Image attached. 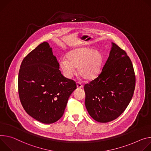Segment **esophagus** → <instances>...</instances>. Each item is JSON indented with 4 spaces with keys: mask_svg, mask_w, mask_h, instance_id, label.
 Returning a JSON list of instances; mask_svg holds the SVG:
<instances>
[{
    "mask_svg": "<svg viewBox=\"0 0 151 151\" xmlns=\"http://www.w3.org/2000/svg\"><path fill=\"white\" fill-rule=\"evenodd\" d=\"M76 85H77V88H78V89H81V88H83V85L80 83H76Z\"/></svg>",
    "mask_w": 151,
    "mask_h": 151,
    "instance_id": "1",
    "label": "esophagus"
}]
</instances>
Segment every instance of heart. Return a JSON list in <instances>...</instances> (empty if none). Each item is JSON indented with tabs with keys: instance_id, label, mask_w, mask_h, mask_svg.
Listing matches in <instances>:
<instances>
[{
	"instance_id": "b5f03b06",
	"label": "heart",
	"mask_w": 151,
	"mask_h": 151,
	"mask_svg": "<svg viewBox=\"0 0 151 151\" xmlns=\"http://www.w3.org/2000/svg\"><path fill=\"white\" fill-rule=\"evenodd\" d=\"M66 59L61 58L59 65L63 75L70 78L77 68L79 76L86 80H92L99 74L103 62L102 55L94 48L82 47L73 48L66 54Z\"/></svg>"
}]
</instances>
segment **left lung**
I'll use <instances>...</instances> for the list:
<instances>
[{"label": "left lung", "mask_w": 151, "mask_h": 151, "mask_svg": "<svg viewBox=\"0 0 151 151\" xmlns=\"http://www.w3.org/2000/svg\"><path fill=\"white\" fill-rule=\"evenodd\" d=\"M136 85V77L129 58L111 42L109 56L98 77L84 86L85 106L96 121H112L129 104Z\"/></svg>", "instance_id": "obj_1"}]
</instances>
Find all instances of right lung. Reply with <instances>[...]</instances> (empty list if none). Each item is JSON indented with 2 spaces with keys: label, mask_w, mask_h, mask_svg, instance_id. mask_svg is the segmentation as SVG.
Wrapping results in <instances>:
<instances>
[{
  "label": "right lung",
  "mask_w": 151,
  "mask_h": 151,
  "mask_svg": "<svg viewBox=\"0 0 151 151\" xmlns=\"http://www.w3.org/2000/svg\"><path fill=\"white\" fill-rule=\"evenodd\" d=\"M19 93L26 113L43 124L63 116L76 83L63 76L52 48L44 42L23 60L19 73Z\"/></svg>",
  "instance_id": "obj_1"
}]
</instances>
